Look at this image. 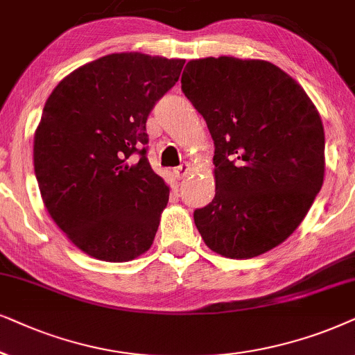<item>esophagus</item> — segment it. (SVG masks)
<instances>
[{
	"instance_id": "obj_1",
	"label": "esophagus",
	"mask_w": 355,
	"mask_h": 355,
	"mask_svg": "<svg viewBox=\"0 0 355 355\" xmlns=\"http://www.w3.org/2000/svg\"><path fill=\"white\" fill-rule=\"evenodd\" d=\"M190 170H191V167H190V164H182V165H178V167H175L173 168V173H175V177L178 178V180H180V178H183V177H187L188 173H190Z\"/></svg>"
}]
</instances>
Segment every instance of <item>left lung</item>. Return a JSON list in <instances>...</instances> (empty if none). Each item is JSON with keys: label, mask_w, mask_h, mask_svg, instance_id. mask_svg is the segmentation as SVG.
<instances>
[{"label": "left lung", "mask_w": 355, "mask_h": 355, "mask_svg": "<svg viewBox=\"0 0 355 355\" xmlns=\"http://www.w3.org/2000/svg\"><path fill=\"white\" fill-rule=\"evenodd\" d=\"M182 91L216 146V196L193 214L205 243L232 259L281 245L323 185L324 130L313 102L276 64L234 56L188 61Z\"/></svg>", "instance_id": "8db88e82"}]
</instances>
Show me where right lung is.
Listing matches in <instances>:
<instances>
[{"label": "right lung", "instance_id": "1", "mask_svg": "<svg viewBox=\"0 0 355 355\" xmlns=\"http://www.w3.org/2000/svg\"><path fill=\"white\" fill-rule=\"evenodd\" d=\"M183 64L112 53L74 69L46 98L35 177L51 219L89 257L131 261L154 242L170 190L146 157V121ZM133 153L140 159L130 166Z\"/></svg>", "mask_w": 355, "mask_h": 355}]
</instances>
